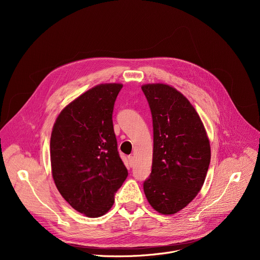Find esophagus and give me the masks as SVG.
Here are the masks:
<instances>
[{"label":"esophagus","instance_id":"obj_1","mask_svg":"<svg viewBox=\"0 0 260 260\" xmlns=\"http://www.w3.org/2000/svg\"><path fill=\"white\" fill-rule=\"evenodd\" d=\"M128 164H129V167H131V168L134 166V164H135V158H134L133 155H129V156H128Z\"/></svg>","mask_w":260,"mask_h":260}]
</instances>
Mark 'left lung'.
Listing matches in <instances>:
<instances>
[{
    "label": "left lung",
    "instance_id": "1",
    "mask_svg": "<svg viewBox=\"0 0 260 260\" xmlns=\"http://www.w3.org/2000/svg\"><path fill=\"white\" fill-rule=\"evenodd\" d=\"M153 123V157L145 196L158 213L171 215L199 193L211 160L210 142L190 102L176 88L145 84Z\"/></svg>",
    "mask_w": 260,
    "mask_h": 260
}]
</instances>
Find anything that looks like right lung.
Wrapping results in <instances>:
<instances>
[{
  "label": "right lung",
  "mask_w": 260,
  "mask_h": 260,
  "mask_svg": "<svg viewBox=\"0 0 260 260\" xmlns=\"http://www.w3.org/2000/svg\"><path fill=\"white\" fill-rule=\"evenodd\" d=\"M122 88L100 84L70 103L50 138L52 177L61 197L81 214L96 218L114 204L128 173L117 150L113 108Z\"/></svg>",
  "instance_id": "add662e5"
}]
</instances>
